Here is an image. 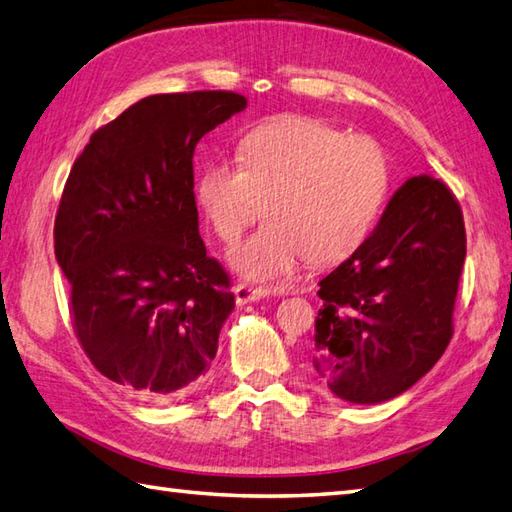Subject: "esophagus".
I'll return each mask as SVG.
<instances>
[{"instance_id": "1", "label": "esophagus", "mask_w": 512, "mask_h": 512, "mask_svg": "<svg viewBox=\"0 0 512 512\" xmlns=\"http://www.w3.org/2000/svg\"><path fill=\"white\" fill-rule=\"evenodd\" d=\"M270 292L268 288H255V286H248V284H237L233 288V295H235V303L237 306H246V303H253V301H259L268 297Z\"/></svg>"}]
</instances>
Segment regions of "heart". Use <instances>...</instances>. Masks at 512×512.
Here are the masks:
<instances>
[{"instance_id":"heart-1","label":"heart","mask_w":512,"mask_h":512,"mask_svg":"<svg viewBox=\"0 0 512 512\" xmlns=\"http://www.w3.org/2000/svg\"><path fill=\"white\" fill-rule=\"evenodd\" d=\"M383 145L319 118L286 114L257 125L239 143V165L213 160L195 182V200L215 235L231 244L264 202L266 224L228 253L250 281L288 277L310 262L350 257L389 193Z\"/></svg>"}]
</instances>
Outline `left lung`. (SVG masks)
Wrapping results in <instances>:
<instances>
[{
  "label": "left lung",
  "mask_w": 512,
  "mask_h": 512,
  "mask_svg": "<svg viewBox=\"0 0 512 512\" xmlns=\"http://www.w3.org/2000/svg\"><path fill=\"white\" fill-rule=\"evenodd\" d=\"M464 257L462 211L447 184L409 178L363 246L319 281L312 367L334 396L376 405L438 363Z\"/></svg>",
  "instance_id": "obj_1"
}]
</instances>
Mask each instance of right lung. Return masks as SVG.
Instances as JSON below:
<instances>
[{
	"instance_id": "add662e5",
	"label": "right lung",
	"mask_w": 512,
	"mask_h": 512,
	"mask_svg": "<svg viewBox=\"0 0 512 512\" xmlns=\"http://www.w3.org/2000/svg\"><path fill=\"white\" fill-rule=\"evenodd\" d=\"M244 107L235 92L147 96L96 129L65 182L54 255L74 332L103 376L151 402L204 383L235 308L198 231L193 151Z\"/></svg>"
}]
</instances>
